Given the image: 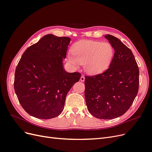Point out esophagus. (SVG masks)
Masks as SVG:
<instances>
[{
	"instance_id": "34e87169",
	"label": "esophagus",
	"mask_w": 152,
	"mask_h": 152,
	"mask_svg": "<svg viewBox=\"0 0 152 152\" xmlns=\"http://www.w3.org/2000/svg\"><path fill=\"white\" fill-rule=\"evenodd\" d=\"M80 80L81 82H84V80H85V77H84V75H82V76L80 77Z\"/></svg>"
}]
</instances>
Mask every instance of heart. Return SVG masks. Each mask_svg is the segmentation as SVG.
Returning a JSON list of instances; mask_svg holds the SVG:
<instances>
[{
	"mask_svg": "<svg viewBox=\"0 0 152 152\" xmlns=\"http://www.w3.org/2000/svg\"><path fill=\"white\" fill-rule=\"evenodd\" d=\"M71 53L67 60L74 66L83 65L84 70L91 75L105 71L112 63L114 56V48L108 42L83 40L72 45Z\"/></svg>",
	"mask_w": 152,
	"mask_h": 152,
	"instance_id": "obj_1",
	"label": "heart"
}]
</instances>
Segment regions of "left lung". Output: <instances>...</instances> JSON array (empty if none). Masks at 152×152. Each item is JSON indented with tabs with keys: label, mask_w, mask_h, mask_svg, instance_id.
<instances>
[{
	"label": "left lung",
	"mask_w": 152,
	"mask_h": 152,
	"mask_svg": "<svg viewBox=\"0 0 152 152\" xmlns=\"http://www.w3.org/2000/svg\"><path fill=\"white\" fill-rule=\"evenodd\" d=\"M114 48L111 64L103 73L86 77L85 99L87 110L94 117L113 119L131 107L139 89V68L131 50L121 40L105 35Z\"/></svg>",
	"instance_id": "left-lung-1"
}]
</instances>
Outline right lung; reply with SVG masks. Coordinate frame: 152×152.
<instances>
[{
    "instance_id": "add662e5",
    "label": "right lung",
    "mask_w": 152,
    "mask_h": 152,
    "mask_svg": "<svg viewBox=\"0 0 152 152\" xmlns=\"http://www.w3.org/2000/svg\"><path fill=\"white\" fill-rule=\"evenodd\" d=\"M70 40L48 34L23 54L14 87L21 107L30 115L50 119L63 112L67 93L81 76L66 72L63 65Z\"/></svg>"
}]
</instances>
